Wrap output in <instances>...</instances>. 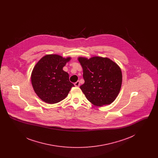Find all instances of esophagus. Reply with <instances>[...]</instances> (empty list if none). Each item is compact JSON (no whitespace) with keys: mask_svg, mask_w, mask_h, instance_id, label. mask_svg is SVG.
I'll use <instances>...</instances> for the list:
<instances>
[{"mask_svg":"<svg viewBox=\"0 0 158 158\" xmlns=\"http://www.w3.org/2000/svg\"><path fill=\"white\" fill-rule=\"evenodd\" d=\"M74 85H75L76 87H79V85H80V82H79V81H77L76 82L74 83Z\"/></svg>","mask_w":158,"mask_h":158,"instance_id":"esophagus-1","label":"esophagus"}]
</instances>
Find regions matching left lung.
Here are the masks:
<instances>
[{"mask_svg": "<svg viewBox=\"0 0 158 158\" xmlns=\"http://www.w3.org/2000/svg\"><path fill=\"white\" fill-rule=\"evenodd\" d=\"M85 83L80 86L86 98L96 106L108 105L118 96L122 84L121 69L115 62L101 57H79Z\"/></svg>", "mask_w": 158, "mask_h": 158, "instance_id": "obj_1", "label": "left lung"}]
</instances>
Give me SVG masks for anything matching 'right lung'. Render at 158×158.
<instances>
[{
	"mask_svg": "<svg viewBox=\"0 0 158 158\" xmlns=\"http://www.w3.org/2000/svg\"><path fill=\"white\" fill-rule=\"evenodd\" d=\"M57 54H48L38 61L31 73V83L38 97L46 103L53 104L68 96L74 85L63 68L70 60Z\"/></svg>",
	"mask_w": 158,
	"mask_h": 158,
	"instance_id": "obj_1",
	"label": "right lung"
}]
</instances>
